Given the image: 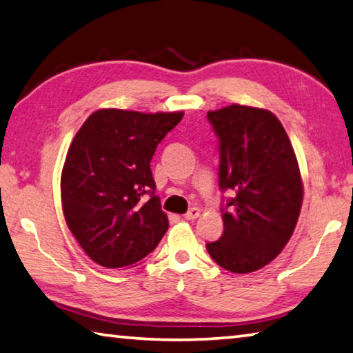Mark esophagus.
I'll return each instance as SVG.
<instances>
[{"label": "esophagus", "instance_id": "esophagus-1", "mask_svg": "<svg viewBox=\"0 0 353 353\" xmlns=\"http://www.w3.org/2000/svg\"><path fill=\"white\" fill-rule=\"evenodd\" d=\"M199 213H201L199 208L193 207V208H190V210L183 214V218H185V219H188V221H191V219H196V218L199 216Z\"/></svg>", "mask_w": 353, "mask_h": 353}]
</instances>
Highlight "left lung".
I'll return each mask as SVG.
<instances>
[{
	"label": "left lung",
	"instance_id": "1",
	"mask_svg": "<svg viewBox=\"0 0 353 353\" xmlns=\"http://www.w3.org/2000/svg\"><path fill=\"white\" fill-rule=\"evenodd\" d=\"M207 118L219 140V188L234 194L221 208L223 235L207 250L227 271L254 272L282 252L301 213L294 149L270 110L232 104Z\"/></svg>",
	"mask_w": 353,
	"mask_h": 353
}]
</instances>
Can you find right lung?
<instances>
[{
	"instance_id": "1",
	"label": "right lung",
	"mask_w": 353,
	"mask_h": 353,
	"mask_svg": "<svg viewBox=\"0 0 353 353\" xmlns=\"http://www.w3.org/2000/svg\"><path fill=\"white\" fill-rule=\"evenodd\" d=\"M182 117V112L101 109L74 135L61 177L63 216L98 265H135L168 230L149 163Z\"/></svg>"
}]
</instances>
